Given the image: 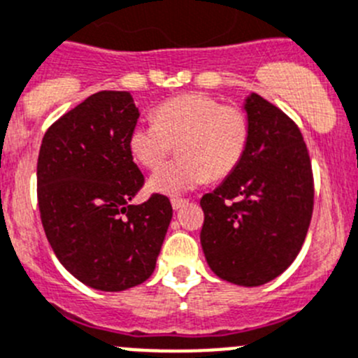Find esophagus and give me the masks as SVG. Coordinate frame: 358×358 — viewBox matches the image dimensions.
<instances>
[{
	"mask_svg": "<svg viewBox=\"0 0 358 358\" xmlns=\"http://www.w3.org/2000/svg\"><path fill=\"white\" fill-rule=\"evenodd\" d=\"M171 204H173V210H180V208H183L187 204L185 199H180V197H175V199H171Z\"/></svg>",
	"mask_w": 358,
	"mask_h": 358,
	"instance_id": "1",
	"label": "esophagus"
}]
</instances>
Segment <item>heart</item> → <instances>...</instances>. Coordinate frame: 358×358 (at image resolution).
<instances>
[{
	"label": "heart",
	"instance_id": "1",
	"mask_svg": "<svg viewBox=\"0 0 358 358\" xmlns=\"http://www.w3.org/2000/svg\"><path fill=\"white\" fill-rule=\"evenodd\" d=\"M248 119L236 106H224L206 94H185L162 103L154 122H140L129 133L134 161L155 169L178 148V161L162 166L148 180V189L180 196L234 171L246 150Z\"/></svg>",
	"mask_w": 358,
	"mask_h": 358
}]
</instances>
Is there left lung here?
Masks as SVG:
<instances>
[{
    "mask_svg": "<svg viewBox=\"0 0 358 358\" xmlns=\"http://www.w3.org/2000/svg\"><path fill=\"white\" fill-rule=\"evenodd\" d=\"M245 112L250 136L241 161L201 199V246L218 278L259 287L282 275L303 246L313 175L292 119L255 92L245 99Z\"/></svg>",
    "mask_w": 358,
    "mask_h": 358,
    "instance_id": "obj_1",
    "label": "left lung"
}]
</instances>
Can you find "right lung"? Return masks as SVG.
I'll return each mask as SVG.
<instances>
[{
    "mask_svg": "<svg viewBox=\"0 0 358 358\" xmlns=\"http://www.w3.org/2000/svg\"><path fill=\"white\" fill-rule=\"evenodd\" d=\"M138 119L129 92H96L48 127L38 155L48 243L76 280L103 292L150 278L173 217L161 194L131 204L145 182L129 152Z\"/></svg>",
    "mask_w": 358,
    "mask_h": 358,
    "instance_id": "add662e5",
    "label": "right lung"
}]
</instances>
